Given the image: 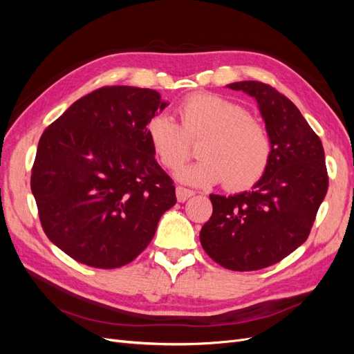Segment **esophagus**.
Masks as SVG:
<instances>
[{
	"label": "esophagus",
	"mask_w": 354,
	"mask_h": 354,
	"mask_svg": "<svg viewBox=\"0 0 354 354\" xmlns=\"http://www.w3.org/2000/svg\"><path fill=\"white\" fill-rule=\"evenodd\" d=\"M176 195H177V201H178V202H185V201H187L189 198L194 196L195 192H194V190H189V189H186V187L177 186Z\"/></svg>",
	"instance_id": "1"
}]
</instances>
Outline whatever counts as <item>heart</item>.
Masks as SVG:
<instances>
[{
    "label": "heart",
    "instance_id": "obj_1",
    "mask_svg": "<svg viewBox=\"0 0 354 354\" xmlns=\"http://www.w3.org/2000/svg\"><path fill=\"white\" fill-rule=\"evenodd\" d=\"M180 124L160 112L147 121L146 133L159 164L177 171L190 156V142L202 138V158L180 171L186 185L208 187L226 181L230 190H245L259 181L272 159L266 127L242 104L212 93L190 94L178 106Z\"/></svg>",
    "mask_w": 354,
    "mask_h": 354
}]
</instances>
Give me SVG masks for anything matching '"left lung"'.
<instances>
[{
    "label": "left lung",
    "instance_id": "1",
    "mask_svg": "<svg viewBox=\"0 0 354 354\" xmlns=\"http://www.w3.org/2000/svg\"><path fill=\"white\" fill-rule=\"evenodd\" d=\"M259 103L272 138V159L254 190L209 195L212 216L201 230L211 259L234 272L279 263L308 238L328 192L324 146L297 106L260 81L229 84Z\"/></svg>",
    "mask_w": 354,
    "mask_h": 354
}]
</instances>
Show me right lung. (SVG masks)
Listing matches in <instances>:
<instances>
[{"instance_id": "right-lung-1", "label": "right lung", "mask_w": 354, "mask_h": 354, "mask_svg": "<svg viewBox=\"0 0 354 354\" xmlns=\"http://www.w3.org/2000/svg\"><path fill=\"white\" fill-rule=\"evenodd\" d=\"M165 106L151 88L102 87L42 133L30 190L42 230L73 260L95 269L131 263L176 205L174 181L146 133Z\"/></svg>"}]
</instances>
